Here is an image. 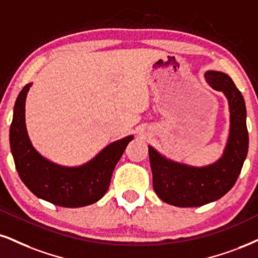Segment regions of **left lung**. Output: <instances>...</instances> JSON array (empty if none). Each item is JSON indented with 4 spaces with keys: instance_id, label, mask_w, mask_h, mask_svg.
<instances>
[{
    "instance_id": "8db88e82",
    "label": "left lung",
    "mask_w": 258,
    "mask_h": 258,
    "mask_svg": "<svg viewBox=\"0 0 258 258\" xmlns=\"http://www.w3.org/2000/svg\"><path fill=\"white\" fill-rule=\"evenodd\" d=\"M206 80L224 92L230 103V138L220 160L207 167H191L161 157L149 146L153 187L164 202L176 207H200L217 201L236 184L249 148L246 107L243 95L230 76L207 72Z\"/></svg>"
}]
</instances>
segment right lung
Here are the masks:
<instances>
[{
    "label": "right lung",
    "mask_w": 258,
    "mask_h": 258,
    "mask_svg": "<svg viewBox=\"0 0 258 258\" xmlns=\"http://www.w3.org/2000/svg\"><path fill=\"white\" fill-rule=\"evenodd\" d=\"M31 84L22 88L14 106L9 130L15 167L28 189L52 205L78 208L97 202L110 186L111 176L133 136L104 148L80 167H62L40 157L32 147L25 125V100Z\"/></svg>",
    "instance_id": "1"
}]
</instances>
